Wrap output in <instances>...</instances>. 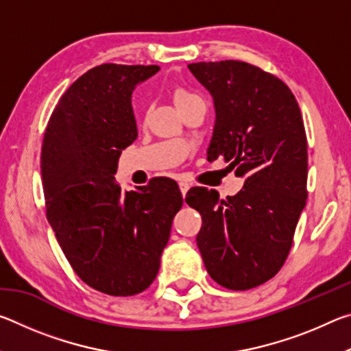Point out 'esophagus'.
I'll return each instance as SVG.
<instances>
[{"instance_id": "1", "label": "esophagus", "mask_w": 351, "mask_h": 351, "mask_svg": "<svg viewBox=\"0 0 351 351\" xmlns=\"http://www.w3.org/2000/svg\"><path fill=\"white\" fill-rule=\"evenodd\" d=\"M190 189V186H189V182H180V190H181V193H182V197H186V193H187V190Z\"/></svg>"}]
</instances>
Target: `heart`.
<instances>
[{"mask_svg":"<svg viewBox=\"0 0 351 351\" xmlns=\"http://www.w3.org/2000/svg\"><path fill=\"white\" fill-rule=\"evenodd\" d=\"M197 99H199L197 94L184 90V88H180V90H176V93H175V102L178 105V108H180V106H182V105H187L190 102H193V100H197Z\"/></svg>","mask_w":351,"mask_h":351,"instance_id":"1","label":"heart"}]
</instances>
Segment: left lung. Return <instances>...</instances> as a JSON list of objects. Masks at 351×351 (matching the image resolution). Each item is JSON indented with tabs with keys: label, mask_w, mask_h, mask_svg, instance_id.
<instances>
[{
	"label": "left lung",
	"mask_w": 351,
	"mask_h": 351,
	"mask_svg": "<svg viewBox=\"0 0 351 351\" xmlns=\"http://www.w3.org/2000/svg\"><path fill=\"white\" fill-rule=\"evenodd\" d=\"M189 69L215 105L207 159L223 158L245 178L240 192L226 199L217 190H189L186 203L203 218L197 245L218 285L251 289L280 271L306 204L302 112L289 88L254 64L199 62Z\"/></svg>",
	"instance_id": "1"
}]
</instances>
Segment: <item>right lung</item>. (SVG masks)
<instances>
[{
    "mask_svg": "<svg viewBox=\"0 0 351 351\" xmlns=\"http://www.w3.org/2000/svg\"><path fill=\"white\" fill-rule=\"evenodd\" d=\"M158 71L114 63L86 71L58 100L41 145L47 221L75 274L110 295L150 287L182 206L169 178L125 193L114 180L122 150L138 138L133 90Z\"/></svg>",
    "mask_w": 351,
    "mask_h": 351,
    "instance_id": "obj_1",
    "label": "right lung"
}]
</instances>
